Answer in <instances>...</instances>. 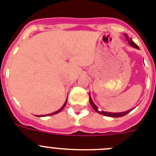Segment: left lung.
Returning <instances> with one entry per match:
<instances>
[{
	"label": "left lung",
	"instance_id": "left-lung-1",
	"mask_svg": "<svg viewBox=\"0 0 156 156\" xmlns=\"http://www.w3.org/2000/svg\"><path fill=\"white\" fill-rule=\"evenodd\" d=\"M125 37H126V40L129 41V44H130L132 47H133V48H136V49H140L138 46L135 44L131 38H129V36H127L126 34H125ZM90 105H91V106L93 107V108H94V110L96 111L97 112H98V113H100V114H101V115H104V116H110V117H120V116H125L126 114H128L129 112H131V111L133 109H133H130V110H129V111H126V112H104V111H99L98 110V107H97L96 105H94V103L93 102L92 99H91V98H90Z\"/></svg>",
	"mask_w": 156,
	"mask_h": 156
}]
</instances>
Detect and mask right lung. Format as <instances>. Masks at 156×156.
Segmentation results:
<instances>
[{"mask_svg":"<svg viewBox=\"0 0 156 156\" xmlns=\"http://www.w3.org/2000/svg\"><path fill=\"white\" fill-rule=\"evenodd\" d=\"M66 102H67V100H66V101H65V103H64V105H62V108H59V109H58V111H56V112H52V113H50V114H48V115H44V116H51V115L56 114V113H58V112H61V111H62V109H63V108H64V107H65V105H66Z\"/></svg>","mask_w":156,"mask_h":156,"instance_id":"obj_1","label":"right lung"}]
</instances>
